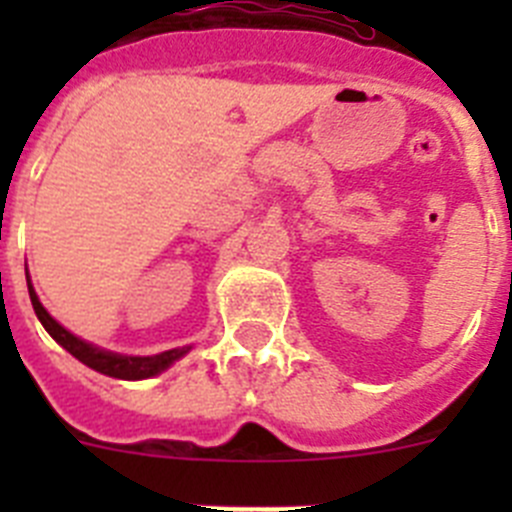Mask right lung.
<instances>
[{
	"label": "right lung",
	"mask_w": 512,
	"mask_h": 512,
	"mask_svg": "<svg viewBox=\"0 0 512 512\" xmlns=\"http://www.w3.org/2000/svg\"><path fill=\"white\" fill-rule=\"evenodd\" d=\"M27 277V269H25ZM27 292H30V302H33V310L38 315V320L43 323V328L48 330V336L69 351L71 356L81 361V364H87L89 369L99 374H107V377L115 379H128V382H138V379H151L156 374L166 372L174 361H179L182 356H187L192 351V346H182V348H171V351H161L156 356H128V354H115V351H107V348H99L94 343L84 341V338L74 336L71 330L63 328L56 318H53L51 312L45 310L43 302L38 300L35 295V287L27 277Z\"/></svg>",
	"instance_id": "add662e5"
}]
</instances>
